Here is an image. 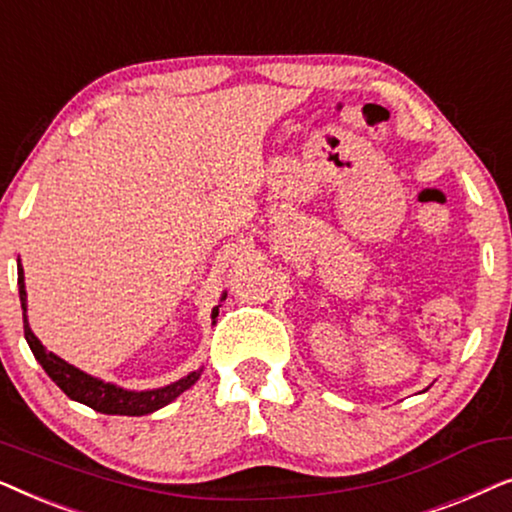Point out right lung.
I'll return each mask as SVG.
<instances>
[{"label":"right lung","mask_w":512,"mask_h":512,"mask_svg":"<svg viewBox=\"0 0 512 512\" xmlns=\"http://www.w3.org/2000/svg\"><path fill=\"white\" fill-rule=\"evenodd\" d=\"M18 293H20V305H23V324H25V340L30 345L34 359L41 363V368L46 370V375L58 384V387L65 391V394L72 398V401H79L88 408H93L102 415H125V417H142L151 415L160 408H165L167 403H172L179 394H184L186 389H191L202 373L200 370H193L181 380L167 384V387L160 389H149V391H130L123 387H116L111 382H102L97 377L83 373L72 363L60 359L58 354L46 352V347L41 345L37 335L32 333L30 324H27V291H25V275L23 265L18 263ZM221 300H226V293H223ZM219 307L216 305L212 310V324H216V317H219Z\"/></svg>","instance_id":"add662e5"}]
</instances>
